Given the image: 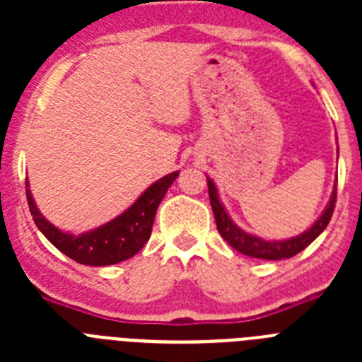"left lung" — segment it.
Returning a JSON list of instances; mask_svg holds the SVG:
<instances>
[{
    "label": "left lung",
    "instance_id": "1",
    "mask_svg": "<svg viewBox=\"0 0 362 362\" xmlns=\"http://www.w3.org/2000/svg\"><path fill=\"white\" fill-rule=\"evenodd\" d=\"M209 181V196H210V204H212L214 217H216V225L219 230L221 238L225 239L232 248H235L238 252L245 255H250L255 259H267V261H279V259H290L293 255H297L299 252H303L313 239H317L321 235L322 230L328 226L332 219V214L335 209V196H337V185L334 187L332 192V197L326 204L325 212L319 216V219L310 226L306 232H303L300 235L296 238L283 239V241H267L263 238H257L254 233L245 232L243 228H239L232 219H230L228 212L225 210L223 203L219 199V194H217V188L214 185V181L210 177H206Z\"/></svg>",
    "mask_w": 362,
    "mask_h": 362
}]
</instances>
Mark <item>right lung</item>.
Masks as SVG:
<instances>
[{"label":"right lung","instance_id":"1","mask_svg":"<svg viewBox=\"0 0 362 362\" xmlns=\"http://www.w3.org/2000/svg\"><path fill=\"white\" fill-rule=\"evenodd\" d=\"M179 172L165 175L153 185H150L130 209L124 210L116 219L108 221L99 228L88 230L79 235L56 228L34 203L27 183V201L32 219L57 250L69 255L76 263L86 267H108L130 259L141 250L152 233L153 217L158 206L165 197L166 190L174 183Z\"/></svg>","mask_w":362,"mask_h":362}]
</instances>
